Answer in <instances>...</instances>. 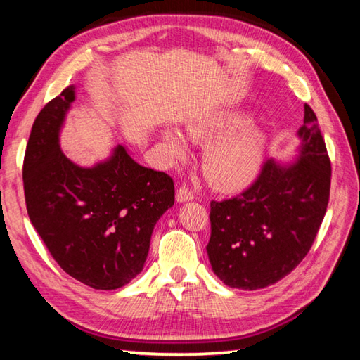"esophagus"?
I'll return each mask as SVG.
<instances>
[{"label":"esophagus","mask_w":360,"mask_h":360,"mask_svg":"<svg viewBox=\"0 0 360 360\" xmlns=\"http://www.w3.org/2000/svg\"><path fill=\"white\" fill-rule=\"evenodd\" d=\"M176 200H178L179 203L191 202V200H193V192L188 191V187L182 186V187H179V191L176 192Z\"/></svg>","instance_id":"34e87169"}]
</instances>
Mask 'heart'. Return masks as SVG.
Returning a JSON list of instances; mask_svg holds the SVG:
<instances>
[{"instance_id":"heart-1","label":"heart","mask_w":360,"mask_h":360,"mask_svg":"<svg viewBox=\"0 0 360 360\" xmlns=\"http://www.w3.org/2000/svg\"><path fill=\"white\" fill-rule=\"evenodd\" d=\"M187 141L206 144L202 172L219 191L231 192L246 187L259 173L266 136L248 115L233 109L197 115L184 125ZM162 146L172 160L186 157V146L173 131H163Z\"/></svg>"}]
</instances>
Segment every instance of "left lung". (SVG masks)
Returning <instances> with one entry per match:
<instances>
[{"label":"left lung","mask_w":360,"mask_h":360,"mask_svg":"<svg viewBox=\"0 0 360 360\" xmlns=\"http://www.w3.org/2000/svg\"><path fill=\"white\" fill-rule=\"evenodd\" d=\"M297 160H266L245 192L211 202L206 251L212 271L235 289L278 283L311 249L330 195V158L318 117L304 105Z\"/></svg>","instance_id":"8db88e82"}]
</instances>
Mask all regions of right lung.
<instances>
[{
	"mask_svg": "<svg viewBox=\"0 0 360 360\" xmlns=\"http://www.w3.org/2000/svg\"><path fill=\"white\" fill-rule=\"evenodd\" d=\"M75 98L68 85L34 120L23 158L27 211L63 271L112 290L141 273L154 225L174 205V184L136 163L124 146L92 168L71 162L58 136Z\"/></svg>",
	"mask_w": 360,
	"mask_h": 360,
	"instance_id": "1",
	"label": "right lung"
}]
</instances>
